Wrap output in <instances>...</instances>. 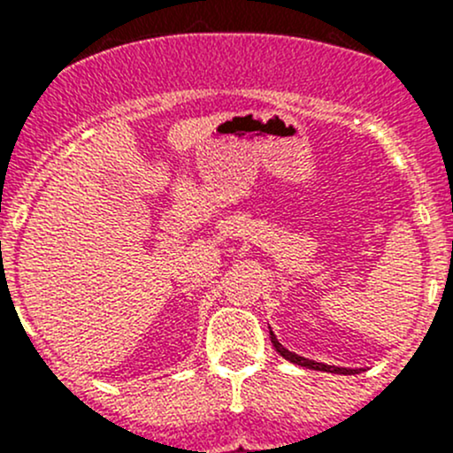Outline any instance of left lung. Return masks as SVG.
I'll use <instances>...</instances> for the list:
<instances>
[{
	"instance_id": "1",
	"label": "left lung",
	"mask_w": 453,
	"mask_h": 453,
	"mask_svg": "<svg viewBox=\"0 0 453 453\" xmlns=\"http://www.w3.org/2000/svg\"><path fill=\"white\" fill-rule=\"evenodd\" d=\"M269 335H272V344L273 349L280 353V357H285L287 362L296 364V366H303V368H311V370H322V372H335V374H357L362 368H340V366H328V364H319V362H313V359H307V357H300V355L291 353V350H287L285 346L280 344V342L276 340V335H273V331L269 328Z\"/></svg>"
}]
</instances>
